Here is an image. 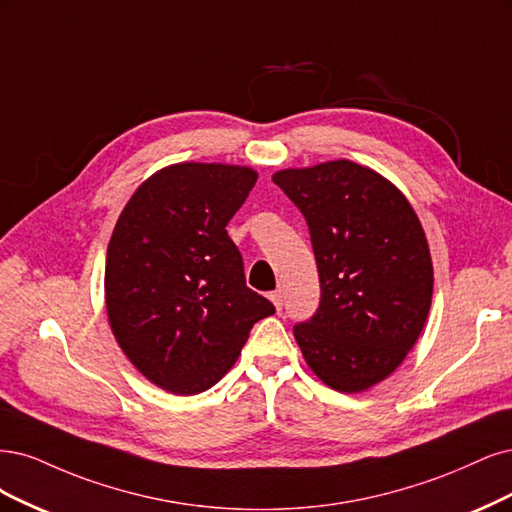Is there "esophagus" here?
<instances>
[{"label":"esophagus","instance_id":"1","mask_svg":"<svg viewBox=\"0 0 512 512\" xmlns=\"http://www.w3.org/2000/svg\"><path fill=\"white\" fill-rule=\"evenodd\" d=\"M270 300H272V304L276 306V310L283 308V291H280V289L272 291V293H270Z\"/></svg>","mask_w":512,"mask_h":512}]
</instances>
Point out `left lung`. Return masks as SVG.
Returning <instances> with one entry per match:
<instances>
[{
  "mask_svg": "<svg viewBox=\"0 0 512 512\" xmlns=\"http://www.w3.org/2000/svg\"><path fill=\"white\" fill-rule=\"evenodd\" d=\"M272 180L304 214L319 268V308L293 336L327 387L366 391L402 364L430 315L434 268L417 212L349 159Z\"/></svg>",
  "mask_w": 512,
  "mask_h": 512,
  "instance_id": "1",
  "label": "left lung"
}]
</instances>
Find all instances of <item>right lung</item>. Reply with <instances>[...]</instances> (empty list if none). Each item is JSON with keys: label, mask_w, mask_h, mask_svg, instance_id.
<instances>
[{"label": "right lung", "mask_w": 512, "mask_h": 512, "mask_svg": "<svg viewBox=\"0 0 512 512\" xmlns=\"http://www.w3.org/2000/svg\"><path fill=\"white\" fill-rule=\"evenodd\" d=\"M257 172L225 163H174L129 197L106 255V310L127 359L151 383L195 395L236 364L251 327L274 315L246 287L225 225Z\"/></svg>", "instance_id": "obj_1"}]
</instances>
